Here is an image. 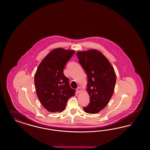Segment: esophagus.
I'll return each mask as SVG.
<instances>
[{"instance_id": "esophagus-1", "label": "esophagus", "mask_w": 150, "mask_h": 150, "mask_svg": "<svg viewBox=\"0 0 150 150\" xmlns=\"http://www.w3.org/2000/svg\"><path fill=\"white\" fill-rule=\"evenodd\" d=\"M82 88L81 87H77V89H76V92H77V93H81L82 92Z\"/></svg>"}]
</instances>
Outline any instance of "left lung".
I'll return each instance as SVG.
<instances>
[{"label":"left lung","instance_id":"left-lung-1","mask_svg":"<svg viewBox=\"0 0 150 150\" xmlns=\"http://www.w3.org/2000/svg\"><path fill=\"white\" fill-rule=\"evenodd\" d=\"M77 55L87 75L86 90L90 100L89 105L83 109L87 113H97L105 108L112 97L116 74L109 60L98 50L79 51Z\"/></svg>","mask_w":150,"mask_h":150}]
</instances>
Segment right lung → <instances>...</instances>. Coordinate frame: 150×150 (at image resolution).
Returning <instances> with one entry per match:
<instances>
[{
	"label": "right lung",
	"instance_id": "1",
	"mask_svg": "<svg viewBox=\"0 0 150 150\" xmlns=\"http://www.w3.org/2000/svg\"><path fill=\"white\" fill-rule=\"evenodd\" d=\"M75 51L62 48L50 51L42 60L35 75L37 96L43 107L52 113L62 112L75 90L70 86L63 69Z\"/></svg>",
	"mask_w": 150,
	"mask_h": 150
}]
</instances>
